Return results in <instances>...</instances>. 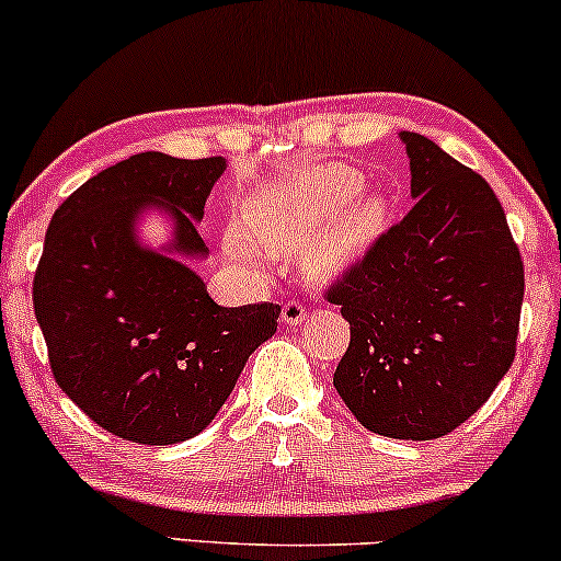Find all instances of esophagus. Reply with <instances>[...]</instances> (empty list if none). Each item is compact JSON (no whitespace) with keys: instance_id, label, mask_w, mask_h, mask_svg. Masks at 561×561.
I'll use <instances>...</instances> for the list:
<instances>
[{"instance_id":"34e87169","label":"esophagus","mask_w":561,"mask_h":561,"mask_svg":"<svg viewBox=\"0 0 561 561\" xmlns=\"http://www.w3.org/2000/svg\"><path fill=\"white\" fill-rule=\"evenodd\" d=\"M302 319H306V306H302V302L289 300L282 306V321H285V324L295 327V324H300Z\"/></svg>"}]
</instances>
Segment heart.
Returning <instances> with one entry per match:
<instances>
[{"label": "heart", "mask_w": 561, "mask_h": 561, "mask_svg": "<svg viewBox=\"0 0 561 561\" xmlns=\"http://www.w3.org/2000/svg\"><path fill=\"white\" fill-rule=\"evenodd\" d=\"M364 184V173L343 163L295 173L248 199V231L227 229L224 250L242 266H263L253 239L272 250H302V272L313 282L332 279L356 266L388 229V197L366 195L352 202L362 195Z\"/></svg>", "instance_id": "heart-1"}]
</instances>
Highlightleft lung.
I'll return each mask as SVG.
<instances>
[{"label":"left lung","instance_id":"left-lung-1","mask_svg":"<svg viewBox=\"0 0 561 561\" xmlns=\"http://www.w3.org/2000/svg\"><path fill=\"white\" fill-rule=\"evenodd\" d=\"M401 141L414 208L327 289L351 324L334 390L371 433L433 440L512 366L525 272L491 184L422 134Z\"/></svg>","mask_w":561,"mask_h":561}]
</instances>
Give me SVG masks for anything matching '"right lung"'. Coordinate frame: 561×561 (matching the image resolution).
<instances>
[{
  "instance_id": "obj_1",
  "label": "right lung",
  "mask_w": 561,
  "mask_h": 561,
  "mask_svg": "<svg viewBox=\"0 0 561 561\" xmlns=\"http://www.w3.org/2000/svg\"><path fill=\"white\" fill-rule=\"evenodd\" d=\"M224 158L139 152L81 184L49 221L34 313L62 392L107 433L173 446L218 414L279 306L224 308L186 259H208L197 224ZM165 209L174 240L138 242V218Z\"/></svg>"
}]
</instances>
